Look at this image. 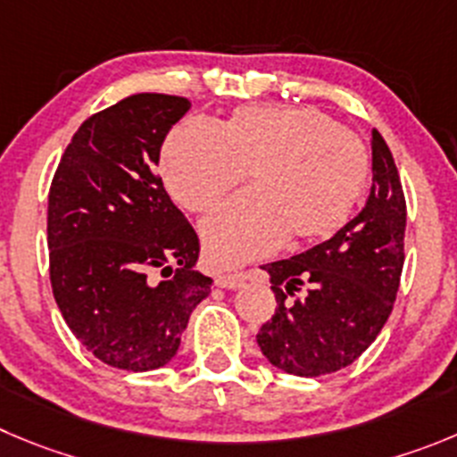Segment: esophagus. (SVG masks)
<instances>
[{
  "label": "esophagus",
  "mask_w": 457,
  "mask_h": 457,
  "mask_svg": "<svg viewBox=\"0 0 457 457\" xmlns=\"http://www.w3.org/2000/svg\"><path fill=\"white\" fill-rule=\"evenodd\" d=\"M243 284H245L243 272H220V275H216V287L220 288H238Z\"/></svg>",
  "instance_id": "1"
}]
</instances>
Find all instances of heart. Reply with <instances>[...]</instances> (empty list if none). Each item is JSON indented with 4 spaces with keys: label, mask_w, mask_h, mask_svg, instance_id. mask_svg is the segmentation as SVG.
Returning <instances> with one entry per match:
<instances>
[{
    "label": "heart",
    "mask_w": 457,
    "mask_h": 457,
    "mask_svg": "<svg viewBox=\"0 0 457 457\" xmlns=\"http://www.w3.org/2000/svg\"><path fill=\"white\" fill-rule=\"evenodd\" d=\"M250 170L253 189L204 219V254L229 268L270 253L284 238L315 243L338 232L368 187L370 155L352 130L311 105H245L220 126L189 119L162 148L169 194L207 212Z\"/></svg>",
    "instance_id": "b5f03b06"
}]
</instances>
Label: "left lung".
Masks as SVG:
<instances>
[{"mask_svg":"<svg viewBox=\"0 0 457 457\" xmlns=\"http://www.w3.org/2000/svg\"><path fill=\"white\" fill-rule=\"evenodd\" d=\"M372 170L361 214L329 241L262 266L270 275L277 309L257 343L281 372H338L377 340L390 318L403 270L406 198L378 130H372Z\"/></svg>","mask_w":457,"mask_h":457,"instance_id":"1","label":"left lung"}]
</instances>
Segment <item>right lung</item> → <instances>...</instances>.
Masks as SVG:
<instances>
[{
    "mask_svg": "<svg viewBox=\"0 0 457 457\" xmlns=\"http://www.w3.org/2000/svg\"><path fill=\"white\" fill-rule=\"evenodd\" d=\"M185 96L132 94L74 132L49 187V279L67 327L110 368L148 372L212 293L200 241L155 170ZM161 277L157 278L156 275Z\"/></svg>",
    "mask_w": 457,
    "mask_h": 457,
    "instance_id": "obj_1",
    "label": "right lung"
}]
</instances>
